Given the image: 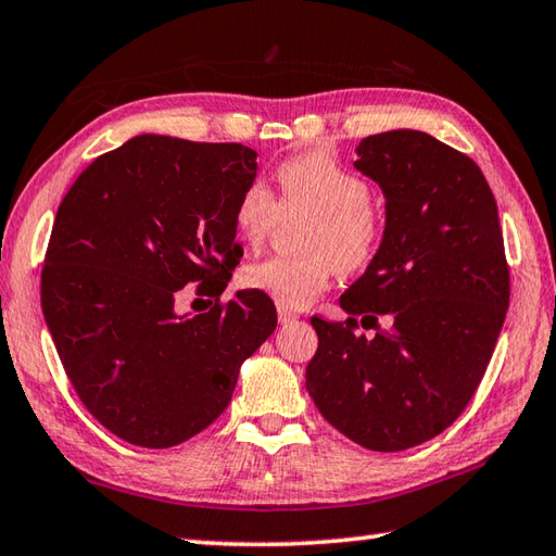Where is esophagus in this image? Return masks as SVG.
Returning <instances> with one entry per match:
<instances>
[{
    "label": "esophagus",
    "instance_id": "obj_1",
    "mask_svg": "<svg viewBox=\"0 0 556 556\" xmlns=\"http://www.w3.org/2000/svg\"><path fill=\"white\" fill-rule=\"evenodd\" d=\"M277 318H279L281 325H291V323L299 320L296 313H291L289 308H279V311H277Z\"/></svg>",
    "mask_w": 556,
    "mask_h": 556
}]
</instances>
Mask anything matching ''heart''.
<instances>
[{
	"label": "heart",
	"mask_w": 556,
	"mask_h": 556,
	"mask_svg": "<svg viewBox=\"0 0 556 556\" xmlns=\"http://www.w3.org/2000/svg\"><path fill=\"white\" fill-rule=\"evenodd\" d=\"M279 202L263 180H250L236 200L233 226L250 245H260L279 222V212H311L303 228L306 255H271L250 263L241 281L279 306L303 308L328 289L334 269L356 271L371 263L383 238V222L371 204V188L323 151H303L277 168Z\"/></svg>",
	"instance_id": "b5f03b06"
}]
</instances>
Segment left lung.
<instances>
[{"mask_svg":"<svg viewBox=\"0 0 556 556\" xmlns=\"http://www.w3.org/2000/svg\"><path fill=\"white\" fill-rule=\"evenodd\" d=\"M356 154L386 194V231L342 293L350 318H311L318 352L306 388L346 439L395 453L463 415L502 332L510 277L496 200L470 156L417 129L366 137ZM358 314L374 341L355 334Z\"/></svg>","mask_w":556,"mask_h":556,"instance_id":"left-lung-1","label":"left lung"}]
</instances>
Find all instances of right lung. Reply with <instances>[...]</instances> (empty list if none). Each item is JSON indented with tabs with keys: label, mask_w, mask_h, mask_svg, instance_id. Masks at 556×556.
<instances>
[{
	"label": "right lung",
	"mask_w": 556,
	"mask_h": 556,
	"mask_svg": "<svg viewBox=\"0 0 556 556\" xmlns=\"http://www.w3.org/2000/svg\"><path fill=\"white\" fill-rule=\"evenodd\" d=\"M243 144L139 135L98 156L54 216L40 303L84 407L141 448H170L210 427L238 371L277 328L253 289L219 301L243 255L233 210L257 176ZM215 306L188 319L177 291Z\"/></svg>",
	"instance_id": "add662e5"
}]
</instances>
